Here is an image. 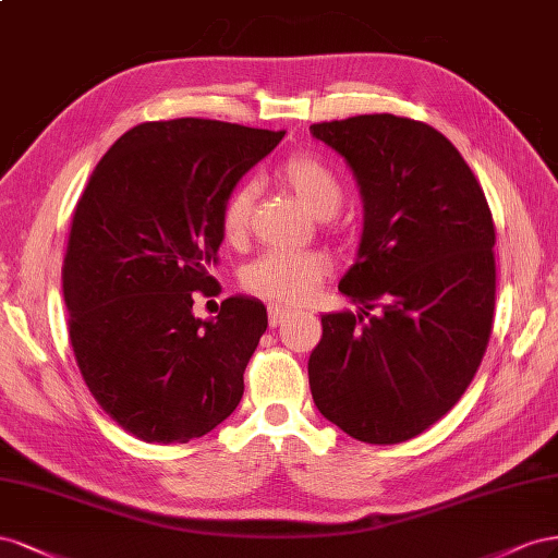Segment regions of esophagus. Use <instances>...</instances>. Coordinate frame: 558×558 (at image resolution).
Wrapping results in <instances>:
<instances>
[{
    "mask_svg": "<svg viewBox=\"0 0 558 558\" xmlns=\"http://www.w3.org/2000/svg\"><path fill=\"white\" fill-rule=\"evenodd\" d=\"M290 313H292V308H288V306L268 304V323H270V327H278Z\"/></svg>",
    "mask_w": 558,
    "mask_h": 558,
    "instance_id": "1",
    "label": "esophagus"
}]
</instances>
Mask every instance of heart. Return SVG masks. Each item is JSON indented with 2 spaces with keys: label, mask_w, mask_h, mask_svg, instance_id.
Instances as JSON below:
<instances>
[{
  "label": "heart",
  "mask_w": 558,
  "mask_h": 558,
  "mask_svg": "<svg viewBox=\"0 0 558 558\" xmlns=\"http://www.w3.org/2000/svg\"><path fill=\"white\" fill-rule=\"evenodd\" d=\"M280 178L315 217H331L339 210L343 198L341 184L317 158H290L280 168ZM254 194L257 191H254L252 184H241L227 198L225 210H221V231H225L229 243H238L245 235L250 227ZM327 270V257L317 252L268 250L243 268L241 282L252 294L294 304V301L306 299L325 280Z\"/></svg>",
  "instance_id": "obj_1"
}]
</instances>
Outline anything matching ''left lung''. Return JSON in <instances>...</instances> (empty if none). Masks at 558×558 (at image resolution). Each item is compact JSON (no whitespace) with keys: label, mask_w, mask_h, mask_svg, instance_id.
<instances>
[{"label":"left lung","mask_w":558,"mask_h":558,"mask_svg":"<svg viewBox=\"0 0 558 558\" xmlns=\"http://www.w3.org/2000/svg\"><path fill=\"white\" fill-rule=\"evenodd\" d=\"M360 189L357 262L308 360L317 411L367 444L421 435L460 400L496 308V227L465 158L433 125L395 114L313 123Z\"/></svg>","instance_id":"1"}]
</instances>
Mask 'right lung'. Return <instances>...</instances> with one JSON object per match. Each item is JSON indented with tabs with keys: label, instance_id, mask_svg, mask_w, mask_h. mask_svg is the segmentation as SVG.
<instances>
[{
	"label": "right lung",
	"instance_id": "right-lung-1",
	"mask_svg": "<svg viewBox=\"0 0 558 558\" xmlns=\"http://www.w3.org/2000/svg\"><path fill=\"white\" fill-rule=\"evenodd\" d=\"M282 131L210 119L140 123L95 166L76 203L62 294L88 390L142 441H189L229 418L266 331L259 299L194 315L225 241L221 210Z\"/></svg>",
	"mask_w": 558,
	"mask_h": 558
}]
</instances>
